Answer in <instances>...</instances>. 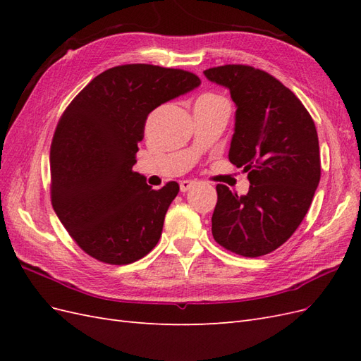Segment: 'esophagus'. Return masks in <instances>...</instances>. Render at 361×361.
I'll use <instances>...</instances> for the list:
<instances>
[{"label": "esophagus", "mask_w": 361, "mask_h": 361, "mask_svg": "<svg viewBox=\"0 0 361 361\" xmlns=\"http://www.w3.org/2000/svg\"><path fill=\"white\" fill-rule=\"evenodd\" d=\"M179 187H180L182 192H187V191H190L194 187V182L192 180H182Z\"/></svg>", "instance_id": "obj_1"}]
</instances>
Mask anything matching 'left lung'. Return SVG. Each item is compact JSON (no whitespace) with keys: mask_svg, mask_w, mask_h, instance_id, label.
I'll list each match as a JSON object with an SVG mask.
<instances>
[{"mask_svg":"<svg viewBox=\"0 0 361 361\" xmlns=\"http://www.w3.org/2000/svg\"><path fill=\"white\" fill-rule=\"evenodd\" d=\"M203 73L231 92L236 113L228 161L250 180L245 195L216 185L214 239L245 257L268 255L297 231L318 188L314 122L298 97L264 71L226 64Z\"/></svg>","mask_w":361,"mask_h":361,"instance_id":"1","label":"left lung"}]
</instances>
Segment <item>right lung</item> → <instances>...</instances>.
Wrapping results in <instances>:
<instances>
[{
  "instance_id": "1",
  "label": "right lung",
  "mask_w": 361,
  "mask_h": 361,
  "mask_svg": "<svg viewBox=\"0 0 361 361\" xmlns=\"http://www.w3.org/2000/svg\"><path fill=\"white\" fill-rule=\"evenodd\" d=\"M199 85L187 71L125 64L97 75L63 113L51 145V202L87 255L126 265L158 244L179 185L152 190L133 170L138 141L149 113Z\"/></svg>"
}]
</instances>
